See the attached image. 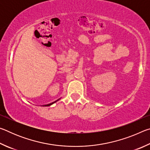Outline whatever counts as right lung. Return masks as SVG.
<instances>
[{"label":"right lung","instance_id":"add662e5","mask_svg":"<svg viewBox=\"0 0 150 150\" xmlns=\"http://www.w3.org/2000/svg\"><path fill=\"white\" fill-rule=\"evenodd\" d=\"M59 100V99H58V100H55V101H54V102H53V103H50V104H48V105H44V106H50V105H53V104L55 103V102H57V100Z\"/></svg>","mask_w":150,"mask_h":150}]
</instances>
